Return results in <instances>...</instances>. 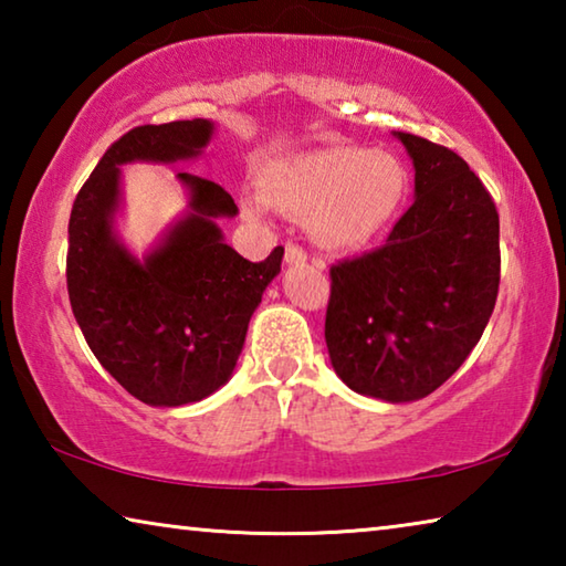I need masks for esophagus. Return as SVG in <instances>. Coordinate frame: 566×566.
Returning a JSON list of instances; mask_svg holds the SVG:
<instances>
[{
    "mask_svg": "<svg viewBox=\"0 0 566 566\" xmlns=\"http://www.w3.org/2000/svg\"><path fill=\"white\" fill-rule=\"evenodd\" d=\"M284 262L286 264H302V262H306V252L302 247L286 242L284 244Z\"/></svg>",
    "mask_w": 566,
    "mask_h": 566,
    "instance_id": "1",
    "label": "esophagus"
}]
</instances>
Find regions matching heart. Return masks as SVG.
<instances>
[{
    "mask_svg": "<svg viewBox=\"0 0 566 566\" xmlns=\"http://www.w3.org/2000/svg\"><path fill=\"white\" fill-rule=\"evenodd\" d=\"M264 199L306 219L314 244L352 252L385 232L405 202L409 175L389 151L334 145L274 161L264 171ZM262 199H244V214L264 217Z\"/></svg>",
    "mask_w": 566,
    "mask_h": 566,
    "instance_id": "1",
    "label": "heart"
}]
</instances>
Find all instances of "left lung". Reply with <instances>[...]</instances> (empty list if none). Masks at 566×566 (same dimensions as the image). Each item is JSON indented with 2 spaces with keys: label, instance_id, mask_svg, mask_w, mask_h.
<instances>
[{
  "label": "left lung",
  "instance_id": "8db88e82",
  "mask_svg": "<svg viewBox=\"0 0 566 566\" xmlns=\"http://www.w3.org/2000/svg\"><path fill=\"white\" fill-rule=\"evenodd\" d=\"M415 165V205L385 247L334 264L324 322L352 391L401 405L462 367L500 292V214L452 149L395 132Z\"/></svg>",
  "mask_w": 566,
  "mask_h": 566
}]
</instances>
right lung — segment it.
Returning <instances> with one entry per match:
<instances>
[{
    "mask_svg": "<svg viewBox=\"0 0 566 566\" xmlns=\"http://www.w3.org/2000/svg\"><path fill=\"white\" fill-rule=\"evenodd\" d=\"M214 122L145 124L104 151L70 217L66 290L94 357L149 407H185L224 387L244 347L249 319L282 270L284 249L249 262L224 242L217 219L239 209L214 181L179 171L187 212L145 256L114 229L122 167L177 165L205 155Z\"/></svg>",
    "mask_w": 566,
    "mask_h": 566,
    "instance_id": "add662e5",
    "label": "right lung"
}]
</instances>
